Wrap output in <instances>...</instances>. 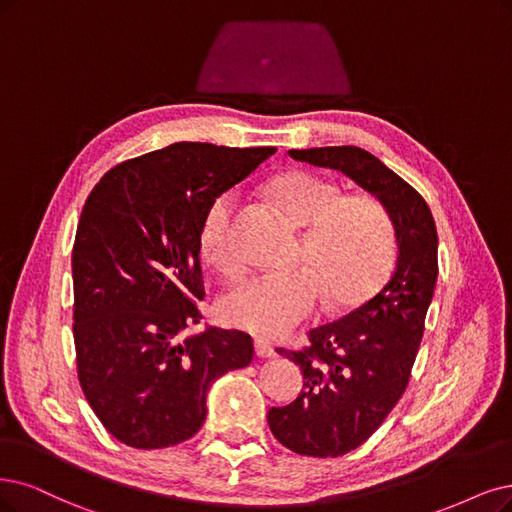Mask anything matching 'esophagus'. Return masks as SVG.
<instances>
[{
    "label": "esophagus",
    "mask_w": 512,
    "mask_h": 512,
    "mask_svg": "<svg viewBox=\"0 0 512 512\" xmlns=\"http://www.w3.org/2000/svg\"><path fill=\"white\" fill-rule=\"evenodd\" d=\"M255 352H257V356H261V358H272L276 352H274V348H272V344L268 342V339H255Z\"/></svg>",
    "instance_id": "34e87169"
}]
</instances>
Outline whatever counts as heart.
I'll list each match as a JSON object with an SVG mask.
<instances>
[{
    "mask_svg": "<svg viewBox=\"0 0 512 512\" xmlns=\"http://www.w3.org/2000/svg\"><path fill=\"white\" fill-rule=\"evenodd\" d=\"M287 217L308 230L301 261L312 270L263 272L242 280L221 301L227 323L263 337H282L323 304L348 306L382 285L399 251V234L388 206L373 196H350L337 183L312 173H289L272 183ZM238 192L225 189L206 206L200 246L225 274H236L234 215Z\"/></svg>",
    "mask_w": 512,
    "mask_h": 512,
    "instance_id": "1",
    "label": "heart"
}]
</instances>
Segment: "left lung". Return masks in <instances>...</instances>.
<instances>
[{"label": "left lung", "mask_w": 512, "mask_h": 512, "mask_svg": "<svg viewBox=\"0 0 512 512\" xmlns=\"http://www.w3.org/2000/svg\"><path fill=\"white\" fill-rule=\"evenodd\" d=\"M289 156L342 170L388 206L399 234V257L380 293L312 329L310 346L278 348L306 382L291 405L268 411L272 434L299 456L337 458L382 426L409 384L439 274L437 225L426 200L361 147L291 149Z\"/></svg>", "instance_id": "1"}]
</instances>
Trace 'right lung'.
<instances>
[{
  "label": "right lung",
  "instance_id": "add662e5",
  "mask_svg": "<svg viewBox=\"0 0 512 512\" xmlns=\"http://www.w3.org/2000/svg\"><path fill=\"white\" fill-rule=\"evenodd\" d=\"M274 151L173 143L116 164L86 198L71 255L75 361L86 401L120 443L192 439L208 386L253 361L244 331L181 333L202 318L206 206Z\"/></svg>",
  "mask_w": 512,
  "mask_h": 512
}]
</instances>
